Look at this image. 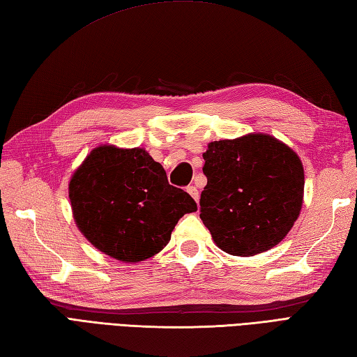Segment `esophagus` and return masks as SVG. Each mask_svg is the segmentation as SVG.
Masks as SVG:
<instances>
[{
  "label": "esophagus",
  "instance_id": "obj_1",
  "mask_svg": "<svg viewBox=\"0 0 357 357\" xmlns=\"http://www.w3.org/2000/svg\"><path fill=\"white\" fill-rule=\"evenodd\" d=\"M187 192H188V195H190L195 201L199 199V192H198V188H196L195 185L187 187Z\"/></svg>",
  "mask_w": 357,
  "mask_h": 357
}]
</instances>
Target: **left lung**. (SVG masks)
I'll use <instances>...</instances> for the list:
<instances>
[{
  "label": "left lung",
  "mask_w": 357,
  "mask_h": 357,
  "mask_svg": "<svg viewBox=\"0 0 357 357\" xmlns=\"http://www.w3.org/2000/svg\"><path fill=\"white\" fill-rule=\"evenodd\" d=\"M202 172L201 215L216 245L233 256H255L291 230L304 199L299 156L270 135L250 133L208 144Z\"/></svg>",
  "instance_id": "obj_1"
}]
</instances>
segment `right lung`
I'll list each match as a JSON object with an SVG mask.
<instances>
[{
	"label": "right lung",
	"mask_w": 357,
	"mask_h": 357,
	"mask_svg": "<svg viewBox=\"0 0 357 357\" xmlns=\"http://www.w3.org/2000/svg\"><path fill=\"white\" fill-rule=\"evenodd\" d=\"M69 198L75 222L90 244L123 262L161 252L179 219L198 210L139 147L93 149L73 173Z\"/></svg>",
	"instance_id": "add662e5"
}]
</instances>
